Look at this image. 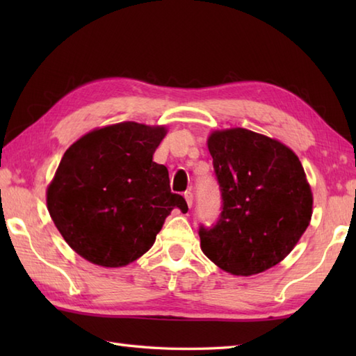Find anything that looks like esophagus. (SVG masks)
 I'll use <instances>...</instances> for the list:
<instances>
[{
    "instance_id": "obj_1",
    "label": "esophagus",
    "mask_w": 356,
    "mask_h": 356,
    "mask_svg": "<svg viewBox=\"0 0 356 356\" xmlns=\"http://www.w3.org/2000/svg\"><path fill=\"white\" fill-rule=\"evenodd\" d=\"M184 197H185V200H186L188 208H191V207H193V193H191V191H186V193L184 194Z\"/></svg>"
}]
</instances>
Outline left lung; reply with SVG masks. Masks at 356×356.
<instances>
[{"mask_svg": "<svg viewBox=\"0 0 356 356\" xmlns=\"http://www.w3.org/2000/svg\"><path fill=\"white\" fill-rule=\"evenodd\" d=\"M223 211L200 228V248L216 266L249 277L291 254L312 218L314 194L298 156L283 142L246 128L216 130L207 140Z\"/></svg>", "mask_w": 356, "mask_h": 356, "instance_id": "left-lung-1", "label": "left lung"}]
</instances>
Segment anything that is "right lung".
Wrapping results in <instances>:
<instances>
[{
	"label": "right lung",
	"mask_w": 356,
	"mask_h": 356,
	"mask_svg": "<svg viewBox=\"0 0 356 356\" xmlns=\"http://www.w3.org/2000/svg\"><path fill=\"white\" fill-rule=\"evenodd\" d=\"M163 125L119 122L88 131L65 151L47 186L53 223L74 252L102 268H122L154 245L174 208L166 166L153 162Z\"/></svg>",
	"instance_id": "1"
}]
</instances>
